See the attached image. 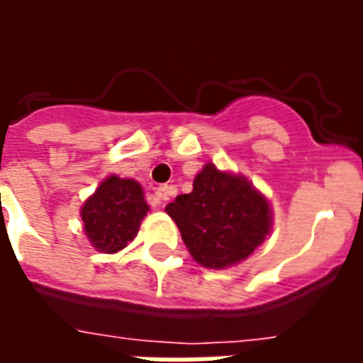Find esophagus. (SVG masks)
<instances>
[{
    "label": "esophagus",
    "instance_id": "obj_1",
    "mask_svg": "<svg viewBox=\"0 0 363 363\" xmlns=\"http://www.w3.org/2000/svg\"><path fill=\"white\" fill-rule=\"evenodd\" d=\"M155 198H157L159 204H165L167 200L171 198V186H167V184L159 186V189L155 190Z\"/></svg>",
    "mask_w": 363,
    "mask_h": 363
}]
</instances>
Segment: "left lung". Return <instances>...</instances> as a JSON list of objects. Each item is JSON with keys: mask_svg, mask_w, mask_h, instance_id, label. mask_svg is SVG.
Listing matches in <instances>:
<instances>
[{"mask_svg": "<svg viewBox=\"0 0 363 363\" xmlns=\"http://www.w3.org/2000/svg\"><path fill=\"white\" fill-rule=\"evenodd\" d=\"M165 212L181 229L182 241L196 262L225 268L247 259L270 231L267 198L235 174L206 165L192 192L179 194Z\"/></svg>", "mask_w": 363, "mask_h": 363, "instance_id": "1", "label": "left lung"}]
</instances>
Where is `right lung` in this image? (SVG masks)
Returning <instances> with one entry per match:
<instances>
[{"label": "right lung", "mask_w": 363, "mask_h": 363, "mask_svg": "<svg viewBox=\"0 0 363 363\" xmlns=\"http://www.w3.org/2000/svg\"><path fill=\"white\" fill-rule=\"evenodd\" d=\"M150 206L132 179L108 177L83 204L82 220L93 247L103 252L122 251L140 229Z\"/></svg>", "instance_id": "add662e5"}]
</instances>
